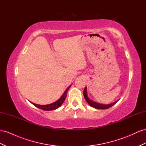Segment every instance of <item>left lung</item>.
<instances>
[{
	"label": "left lung",
	"instance_id": "obj_1",
	"mask_svg": "<svg viewBox=\"0 0 146 146\" xmlns=\"http://www.w3.org/2000/svg\"><path fill=\"white\" fill-rule=\"evenodd\" d=\"M84 96L85 99L86 100V101L88 102V104L91 106L92 107L95 108V109H107L109 108L112 107V106H113L115 104H116L117 102H118V101H116L114 102H112V103L109 104H102L100 103H98V102H94L92 100H91L90 99H89V98L87 96V92H86V87L85 88L84 91Z\"/></svg>",
	"mask_w": 146,
	"mask_h": 146
}]
</instances>
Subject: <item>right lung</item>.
I'll use <instances>...</instances> for the list:
<instances>
[{"mask_svg": "<svg viewBox=\"0 0 146 146\" xmlns=\"http://www.w3.org/2000/svg\"><path fill=\"white\" fill-rule=\"evenodd\" d=\"M70 86H71V85H69L68 87L67 88V89L65 90V92H64L63 94H62V95L61 96L60 99L56 101L53 102L52 104H47V105H39V104L33 103V102H31L35 106H36L37 108H40L42 110H44V111H52V110L56 109L58 108H60V106L62 104V103L64 102L67 96V92H68V90L70 87Z\"/></svg>", "mask_w": 146, "mask_h": 146, "instance_id": "obj_1", "label": "right lung"}]
</instances>
